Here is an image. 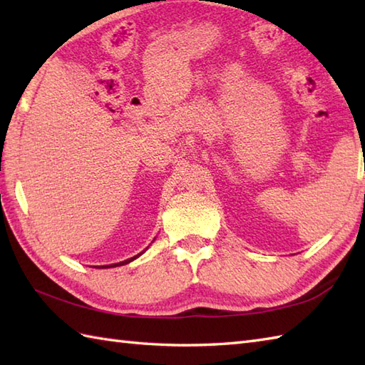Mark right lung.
<instances>
[{"label": "right lung", "instance_id": "right-lung-1", "mask_svg": "<svg viewBox=\"0 0 365 365\" xmlns=\"http://www.w3.org/2000/svg\"><path fill=\"white\" fill-rule=\"evenodd\" d=\"M138 255H141V254H138ZM138 255H135V257H131V259H128V260H123V262L118 263V265H125V263H128V262H131V260H135V259L138 257ZM118 265H115V263H114V265H108V267H118ZM108 267H105V268H108ZM102 268H103V267H102Z\"/></svg>", "mask_w": 365, "mask_h": 365}]
</instances>
